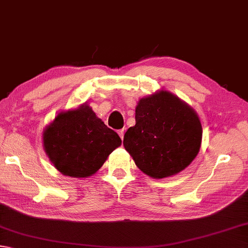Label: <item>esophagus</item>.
Wrapping results in <instances>:
<instances>
[{"instance_id":"1","label":"esophagus","mask_w":248,"mask_h":248,"mask_svg":"<svg viewBox=\"0 0 248 248\" xmlns=\"http://www.w3.org/2000/svg\"><path fill=\"white\" fill-rule=\"evenodd\" d=\"M118 134L120 135V137H121V139L123 140V138H124V129H120L119 132H118Z\"/></svg>"}]
</instances>
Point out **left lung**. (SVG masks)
Wrapping results in <instances>:
<instances>
[{"instance_id": "8db88e82", "label": "left lung", "mask_w": 248, "mask_h": 248, "mask_svg": "<svg viewBox=\"0 0 248 248\" xmlns=\"http://www.w3.org/2000/svg\"><path fill=\"white\" fill-rule=\"evenodd\" d=\"M135 120L123 144L146 175L155 179L176 175L198 155L203 133L199 116L171 93L160 91L141 98Z\"/></svg>"}]
</instances>
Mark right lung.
Wrapping results in <instances>:
<instances>
[{"label":"right lung","mask_w":248,"mask_h":248,"mask_svg":"<svg viewBox=\"0 0 248 248\" xmlns=\"http://www.w3.org/2000/svg\"><path fill=\"white\" fill-rule=\"evenodd\" d=\"M122 140L87 104L62 111L43 132L44 150L64 176L86 178L104 165Z\"/></svg>","instance_id":"right-lung-1"}]
</instances>
